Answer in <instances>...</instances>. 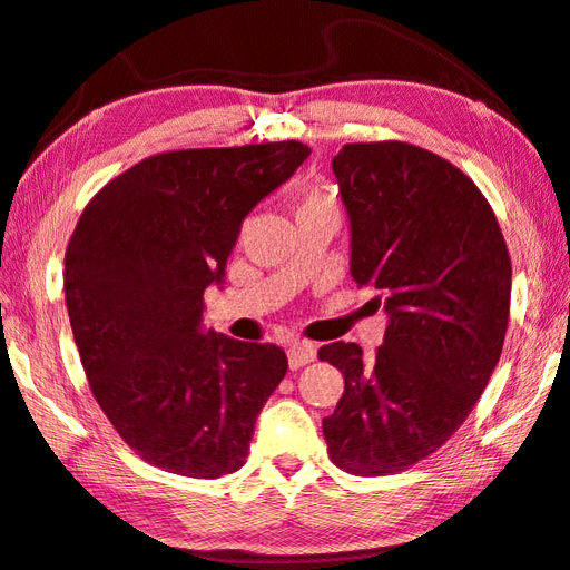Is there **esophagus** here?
<instances>
[{"label": "esophagus", "mask_w": 570, "mask_h": 570, "mask_svg": "<svg viewBox=\"0 0 570 570\" xmlns=\"http://www.w3.org/2000/svg\"><path fill=\"white\" fill-rule=\"evenodd\" d=\"M314 358H316V346L308 344V341H294V344L288 346V366L294 371L312 364Z\"/></svg>", "instance_id": "obj_1"}]
</instances>
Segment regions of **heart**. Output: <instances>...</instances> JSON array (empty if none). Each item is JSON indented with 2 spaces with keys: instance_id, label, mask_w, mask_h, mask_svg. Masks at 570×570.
I'll return each mask as SVG.
<instances>
[{
  "instance_id": "b5f03b06",
  "label": "heart",
  "mask_w": 570,
  "mask_h": 570,
  "mask_svg": "<svg viewBox=\"0 0 570 570\" xmlns=\"http://www.w3.org/2000/svg\"><path fill=\"white\" fill-rule=\"evenodd\" d=\"M324 204H334V199H331V196H326V194L312 191V194H306L302 209H312V206H324Z\"/></svg>"
}]
</instances>
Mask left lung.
I'll return each mask as SVG.
<instances>
[{
	"mask_svg": "<svg viewBox=\"0 0 570 570\" xmlns=\"http://www.w3.org/2000/svg\"><path fill=\"white\" fill-rule=\"evenodd\" d=\"M331 169L351 232V276L379 288L389 326L318 351L344 374L324 419L331 461L386 475L431 456L469 416L501 358L511 258L489 202L461 169L403 141L346 144Z\"/></svg>",
	"mask_w": 570,
	"mask_h": 570,
	"instance_id": "obj_1",
	"label": "left lung"
}]
</instances>
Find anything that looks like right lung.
<instances>
[{
	"mask_svg": "<svg viewBox=\"0 0 570 570\" xmlns=\"http://www.w3.org/2000/svg\"><path fill=\"white\" fill-rule=\"evenodd\" d=\"M308 154L302 141L157 154L79 216L65 296L81 366L124 443L164 471H239L286 374L278 346L204 328V292L224 286L244 219Z\"/></svg>",
	"mask_w": 570,
	"mask_h": 570,
	"instance_id": "1",
	"label": "right lung"
}]
</instances>
